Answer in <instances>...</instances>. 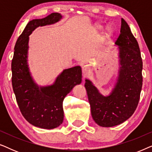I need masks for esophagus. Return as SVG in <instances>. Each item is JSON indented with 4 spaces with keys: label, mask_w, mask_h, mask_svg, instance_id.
<instances>
[{
    "label": "esophagus",
    "mask_w": 152,
    "mask_h": 152,
    "mask_svg": "<svg viewBox=\"0 0 152 152\" xmlns=\"http://www.w3.org/2000/svg\"><path fill=\"white\" fill-rule=\"evenodd\" d=\"M89 72H90V67H89L88 66H82V72L84 77H86L88 75Z\"/></svg>",
    "instance_id": "obj_1"
}]
</instances>
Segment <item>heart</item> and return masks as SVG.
<instances>
[{
    "label": "heart",
    "instance_id": "obj_1",
    "mask_svg": "<svg viewBox=\"0 0 152 152\" xmlns=\"http://www.w3.org/2000/svg\"><path fill=\"white\" fill-rule=\"evenodd\" d=\"M100 28V26H97V29ZM112 34V30L110 28H107L104 32V36L106 37H109Z\"/></svg>",
    "mask_w": 152,
    "mask_h": 152
}]
</instances>
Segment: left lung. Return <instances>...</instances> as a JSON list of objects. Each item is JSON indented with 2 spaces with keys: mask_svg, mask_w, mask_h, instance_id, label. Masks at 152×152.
I'll return each mask as SVG.
<instances>
[{
  "mask_svg": "<svg viewBox=\"0 0 152 152\" xmlns=\"http://www.w3.org/2000/svg\"><path fill=\"white\" fill-rule=\"evenodd\" d=\"M118 45L120 68L115 87L111 94L104 96L90 80L86 88L93 119L101 126L111 127L129 119L136 111L142 86V61L138 41L129 26L121 19Z\"/></svg>",
  "mask_w": 152,
  "mask_h": 152,
  "instance_id": "1",
  "label": "left lung"
}]
</instances>
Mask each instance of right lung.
<instances>
[{
  "instance_id": "obj_1",
  "label": "right lung",
  "mask_w": 152,
  "mask_h": 152,
  "mask_svg": "<svg viewBox=\"0 0 152 152\" xmlns=\"http://www.w3.org/2000/svg\"><path fill=\"white\" fill-rule=\"evenodd\" d=\"M61 17L59 13H52L30 20L16 41L12 61V87L23 116L32 125L47 129L63 122V101L72 88L82 82V68L75 66L64 70L53 85L39 86L28 65L29 36L37 27L53 24Z\"/></svg>"
}]
</instances>
